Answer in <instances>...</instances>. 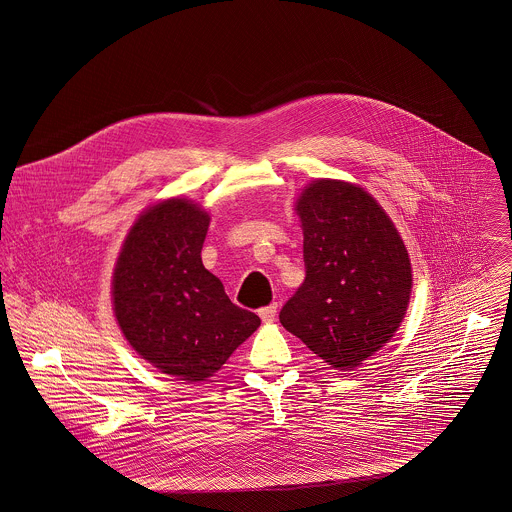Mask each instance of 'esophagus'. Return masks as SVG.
I'll list each match as a JSON object with an SVG mask.
<instances>
[{
  "instance_id": "obj_1",
  "label": "esophagus",
  "mask_w": 512,
  "mask_h": 512,
  "mask_svg": "<svg viewBox=\"0 0 512 512\" xmlns=\"http://www.w3.org/2000/svg\"><path fill=\"white\" fill-rule=\"evenodd\" d=\"M277 302H273V304H269V306H263L261 310H259V316L263 318V322H273L275 320V316H277Z\"/></svg>"
}]
</instances>
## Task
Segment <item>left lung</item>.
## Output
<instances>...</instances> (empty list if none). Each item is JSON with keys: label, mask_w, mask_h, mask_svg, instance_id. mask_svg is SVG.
<instances>
[{"label": "left lung", "mask_w": 512, "mask_h": 512, "mask_svg": "<svg viewBox=\"0 0 512 512\" xmlns=\"http://www.w3.org/2000/svg\"><path fill=\"white\" fill-rule=\"evenodd\" d=\"M296 212L306 277L279 320L328 365L353 369L393 338L406 314V247L377 200L347 182H312Z\"/></svg>", "instance_id": "left-lung-1"}]
</instances>
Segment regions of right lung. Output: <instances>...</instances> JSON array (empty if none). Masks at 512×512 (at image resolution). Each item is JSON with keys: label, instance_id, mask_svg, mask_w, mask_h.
Here are the masks:
<instances>
[{"label": "right lung", "instance_id": "1", "mask_svg": "<svg viewBox=\"0 0 512 512\" xmlns=\"http://www.w3.org/2000/svg\"><path fill=\"white\" fill-rule=\"evenodd\" d=\"M210 216L172 198L143 212L114 273L115 318L133 349L178 381L212 377L261 324L202 265Z\"/></svg>", "mask_w": 512, "mask_h": 512}]
</instances>
